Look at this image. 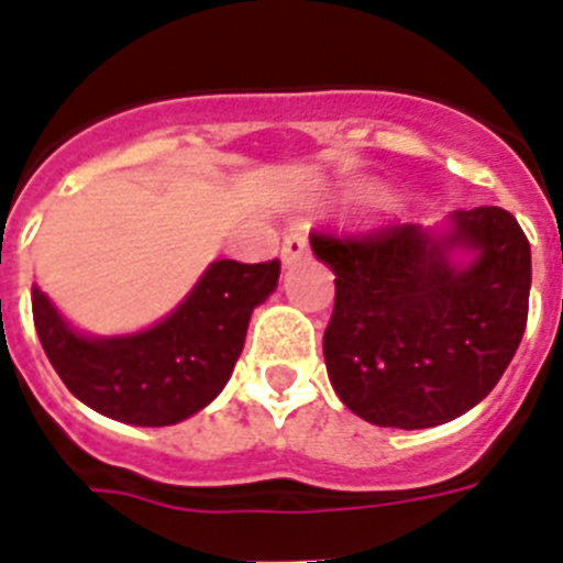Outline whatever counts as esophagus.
I'll list each match as a JSON object with an SVG mask.
<instances>
[{"label": "esophagus", "instance_id": "34e87169", "mask_svg": "<svg viewBox=\"0 0 563 563\" xmlns=\"http://www.w3.org/2000/svg\"><path fill=\"white\" fill-rule=\"evenodd\" d=\"M310 253V242H307L305 231H290L282 242V262L285 265H296L298 258H305Z\"/></svg>", "mask_w": 563, "mask_h": 563}]
</instances>
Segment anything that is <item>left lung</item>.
<instances>
[{
    "label": "left lung",
    "instance_id": "8db88e82",
    "mask_svg": "<svg viewBox=\"0 0 563 563\" xmlns=\"http://www.w3.org/2000/svg\"><path fill=\"white\" fill-rule=\"evenodd\" d=\"M310 245L335 273L327 372L357 417L431 429L474 409L505 375L525 335L533 276L514 213L456 211L445 239L395 222L357 233L321 225ZM454 246L477 258L451 266Z\"/></svg>",
    "mask_w": 563,
    "mask_h": 563
}]
</instances>
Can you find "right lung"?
Wrapping results in <instances>:
<instances>
[{
	"label": "right lung",
	"mask_w": 563,
	"mask_h": 563,
	"mask_svg": "<svg viewBox=\"0 0 563 563\" xmlns=\"http://www.w3.org/2000/svg\"><path fill=\"white\" fill-rule=\"evenodd\" d=\"M278 271V258L213 262L166 321L107 341L69 330L33 287V324L53 369L89 409L132 426H174L220 395L245 346L253 307L276 290Z\"/></svg>",
	"instance_id": "right-lung-1"
}]
</instances>
